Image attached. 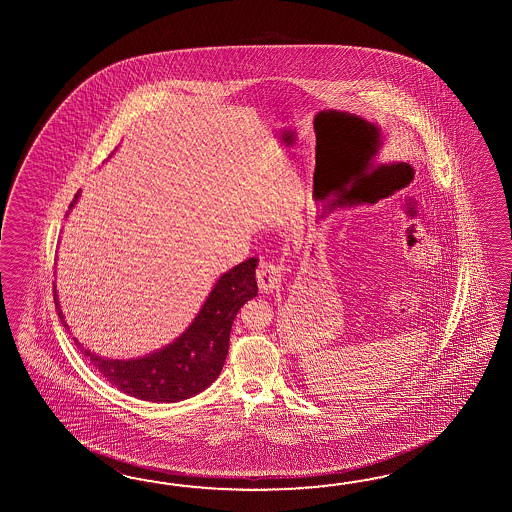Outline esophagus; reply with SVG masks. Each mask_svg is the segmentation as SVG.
I'll use <instances>...</instances> for the list:
<instances>
[{"label":"esophagus","instance_id":"esophagus-1","mask_svg":"<svg viewBox=\"0 0 512 512\" xmlns=\"http://www.w3.org/2000/svg\"><path fill=\"white\" fill-rule=\"evenodd\" d=\"M256 278H258L261 293H272L282 282V271L271 261H260L256 269Z\"/></svg>","mask_w":512,"mask_h":512}]
</instances>
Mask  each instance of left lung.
Segmentation results:
<instances>
[{
    "instance_id": "8db88e82",
    "label": "left lung",
    "mask_w": 512,
    "mask_h": 512,
    "mask_svg": "<svg viewBox=\"0 0 512 512\" xmlns=\"http://www.w3.org/2000/svg\"><path fill=\"white\" fill-rule=\"evenodd\" d=\"M348 199V197H346ZM349 201V199H348ZM335 205H338V207H342V205H346V201H342V199H338V203H335Z\"/></svg>"
}]
</instances>
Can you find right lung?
Here are the masks:
<instances>
[{
  "label": "right lung",
  "mask_w": 512,
  "mask_h": 512,
  "mask_svg": "<svg viewBox=\"0 0 512 512\" xmlns=\"http://www.w3.org/2000/svg\"><path fill=\"white\" fill-rule=\"evenodd\" d=\"M80 190L69 205L75 207ZM69 214V212H67ZM258 260L249 258L229 272L221 274L207 302L197 313L194 322L172 344L157 349L139 359H104L84 348L77 338V346L89 364L115 386L141 401L177 403L203 392L216 381L229 353L230 329L241 305L258 294L256 283ZM58 316L66 329V318L56 298Z\"/></svg>",
  "instance_id": "1"
}]
</instances>
